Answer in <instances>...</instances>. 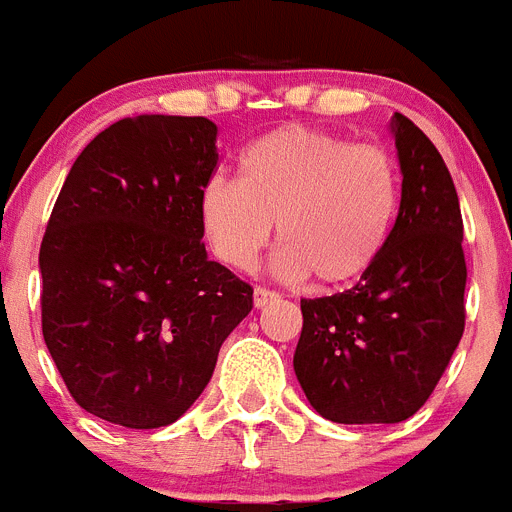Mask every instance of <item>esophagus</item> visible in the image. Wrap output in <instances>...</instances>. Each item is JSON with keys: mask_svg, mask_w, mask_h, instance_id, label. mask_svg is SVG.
<instances>
[{"mask_svg": "<svg viewBox=\"0 0 512 512\" xmlns=\"http://www.w3.org/2000/svg\"><path fill=\"white\" fill-rule=\"evenodd\" d=\"M279 295L277 292H271V289L266 287H256L253 289V305H256V310H261V307L271 305V302H277Z\"/></svg>", "mask_w": 512, "mask_h": 512, "instance_id": "obj_1", "label": "esophagus"}]
</instances>
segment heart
Here are the masks:
<instances>
[{"label": "heart", "mask_w": 512, "mask_h": 512, "mask_svg": "<svg viewBox=\"0 0 512 512\" xmlns=\"http://www.w3.org/2000/svg\"><path fill=\"white\" fill-rule=\"evenodd\" d=\"M400 210V171L382 146L287 125L253 140L238 182L212 176L200 189V225L225 266L253 269L277 223V271L325 287L374 266Z\"/></svg>", "instance_id": "obj_1"}]
</instances>
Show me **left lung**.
I'll return each instance as SVG.
<instances>
[{"label":"left lung","mask_w":512,"mask_h":512,"mask_svg":"<svg viewBox=\"0 0 512 512\" xmlns=\"http://www.w3.org/2000/svg\"><path fill=\"white\" fill-rule=\"evenodd\" d=\"M400 210L379 259L346 292L302 300L295 374L333 423L418 413L464 333L467 261L454 179L428 135L395 112Z\"/></svg>","instance_id":"8db88e82"}]
</instances>
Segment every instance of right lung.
Returning a JSON list of instances; mask_svg holds the SVG:
<instances>
[{
    "instance_id": "right-lung-1",
    "label": "right lung",
    "mask_w": 512,
    "mask_h": 512,
    "mask_svg": "<svg viewBox=\"0 0 512 512\" xmlns=\"http://www.w3.org/2000/svg\"><path fill=\"white\" fill-rule=\"evenodd\" d=\"M207 117H125L71 166L40 243L43 338L71 397L122 428L182 418L253 289L207 259Z\"/></svg>"
}]
</instances>
